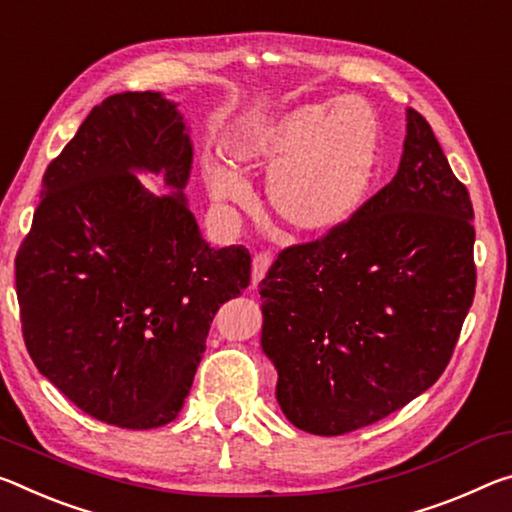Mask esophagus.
I'll list each match as a JSON object with an SVG mask.
<instances>
[{"mask_svg":"<svg viewBox=\"0 0 512 512\" xmlns=\"http://www.w3.org/2000/svg\"><path fill=\"white\" fill-rule=\"evenodd\" d=\"M269 266H271V255H266V253L255 255V259H253V287H257V282L264 278L266 271H269Z\"/></svg>","mask_w":512,"mask_h":512,"instance_id":"obj_1","label":"esophagus"}]
</instances>
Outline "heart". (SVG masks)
I'll list each match as a JSON object with an SVG mask.
<instances>
[{
    "label": "heart",
    "mask_w": 512,
    "mask_h": 512,
    "mask_svg": "<svg viewBox=\"0 0 512 512\" xmlns=\"http://www.w3.org/2000/svg\"><path fill=\"white\" fill-rule=\"evenodd\" d=\"M380 125L360 97L305 104L237 145L243 166L269 173V202L291 230L321 234L344 225L367 196L378 161ZM216 202H239L246 189L230 166H205Z\"/></svg>",
    "instance_id": "b5f03b06"
}]
</instances>
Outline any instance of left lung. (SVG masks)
Returning <instances> with one entry per match:
<instances>
[{"label":"left lung","instance_id":"8db88e82","mask_svg":"<svg viewBox=\"0 0 512 512\" xmlns=\"http://www.w3.org/2000/svg\"><path fill=\"white\" fill-rule=\"evenodd\" d=\"M472 221L431 125L405 109L392 182L328 237L282 250L259 282L262 351L291 424L358 431L442 376L474 300Z\"/></svg>","mask_w":512,"mask_h":512}]
</instances>
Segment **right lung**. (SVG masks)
<instances>
[{
  "mask_svg": "<svg viewBox=\"0 0 512 512\" xmlns=\"http://www.w3.org/2000/svg\"><path fill=\"white\" fill-rule=\"evenodd\" d=\"M191 168L180 102L145 91L97 104L45 170L15 259L24 344L104 424L173 421L218 307L250 285L248 250L202 237L186 200ZM141 174L169 193L152 194Z\"/></svg>",
  "mask_w": 512,
  "mask_h": 512,
  "instance_id": "right-lung-1",
  "label": "right lung"
}]
</instances>
